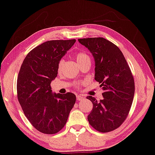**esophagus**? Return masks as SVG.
Listing matches in <instances>:
<instances>
[{"label": "esophagus", "mask_w": 155, "mask_h": 155, "mask_svg": "<svg viewBox=\"0 0 155 155\" xmlns=\"http://www.w3.org/2000/svg\"><path fill=\"white\" fill-rule=\"evenodd\" d=\"M84 98V95H82V94H78V95L77 96V100L78 101L82 100Z\"/></svg>", "instance_id": "esophagus-1"}]
</instances>
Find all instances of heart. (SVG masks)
Segmentation results:
<instances>
[{
  "label": "heart",
  "instance_id": "obj_1",
  "mask_svg": "<svg viewBox=\"0 0 155 155\" xmlns=\"http://www.w3.org/2000/svg\"><path fill=\"white\" fill-rule=\"evenodd\" d=\"M75 58L77 60V63L79 65L84 63H86V62H91V58H90L89 55L84 51L77 52V54H76ZM63 64V60H61V61H59L58 64V70L60 71L61 70ZM80 84H79V85Z\"/></svg>",
  "mask_w": 155,
  "mask_h": 155
}]
</instances>
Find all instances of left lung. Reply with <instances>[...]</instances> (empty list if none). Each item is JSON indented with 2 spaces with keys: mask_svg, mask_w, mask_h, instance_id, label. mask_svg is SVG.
I'll return each mask as SVG.
<instances>
[{
  "mask_svg": "<svg viewBox=\"0 0 155 155\" xmlns=\"http://www.w3.org/2000/svg\"><path fill=\"white\" fill-rule=\"evenodd\" d=\"M89 49L95 61L94 79L102 87L104 98L92 96L93 104L87 120L97 131L109 132L118 128L130 110L135 92L134 77L120 48L103 38L78 39Z\"/></svg>",
  "mask_w": 155,
  "mask_h": 155,
  "instance_id": "obj_1",
  "label": "left lung"
}]
</instances>
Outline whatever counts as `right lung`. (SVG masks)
I'll use <instances>...</instances> for the list:
<instances>
[{
    "label": "right lung",
    "mask_w": 155,
    "mask_h": 155,
    "mask_svg": "<svg viewBox=\"0 0 155 155\" xmlns=\"http://www.w3.org/2000/svg\"><path fill=\"white\" fill-rule=\"evenodd\" d=\"M76 40H50L31 50L21 66L17 98L25 115L37 130L54 134L65 125L76 102L71 92L52 93L51 83L58 74V64Z\"/></svg>",
    "instance_id": "right-lung-1"
}]
</instances>
